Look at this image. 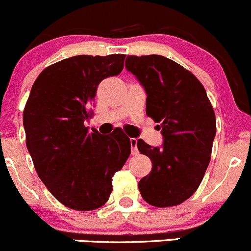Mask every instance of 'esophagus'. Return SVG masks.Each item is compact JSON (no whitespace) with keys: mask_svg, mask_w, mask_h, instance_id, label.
Instances as JSON below:
<instances>
[{"mask_svg":"<svg viewBox=\"0 0 251 251\" xmlns=\"http://www.w3.org/2000/svg\"><path fill=\"white\" fill-rule=\"evenodd\" d=\"M130 143H131V153L137 154L138 153L137 140H136V138H130Z\"/></svg>","mask_w":251,"mask_h":251,"instance_id":"obj_1","label":"esophagus"}]
</instances>
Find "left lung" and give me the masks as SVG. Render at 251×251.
Returning a JSON list of instances; mask_svg holds the SVG:
<instances>
[{
    "instance_id": "left-lung-1",
    "label": "left lung",
    "mask_w": 251,
    "mask_h": 251,
    "mask_svg": "<svg viewBox=\"0 0 251 251\" xmlns=\"http://www.w3.org/2000/svg\"><path fill=\"white\" fill-rule=\"evenodd\" d=\"M125 65L146 90V113L160 124L164 137L161 148L137 142L151 161V171L138 183L141 196L153 206H175L196 193L209 166L214 108L201 81L169 58L127 55Z\"/></svg>"
}]
</instances>
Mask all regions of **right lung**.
<instances>
[{
	"label": "right lung",
	"instance_id": "1",
	"mask_svg": "<svg viewBox=\"0 0 251 251\" xmlns=\"http://www.w3.org/2000/svg\"><path fill=\"white\" fill-rule=\"evenodd\" d=\"M125 54L75 55L50 65L32 85L23 114L35 170L59 203L77 211L103 206L131 153L121 128L88 131L96 91L124 69Z\"/></svg>",
	"mask_w": 251,
	"mask_h": 251
}]
</instances>
